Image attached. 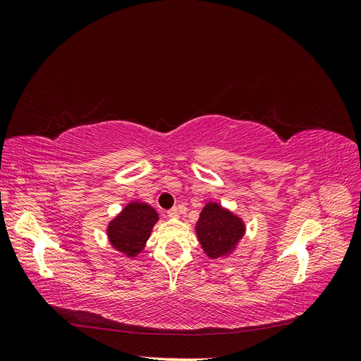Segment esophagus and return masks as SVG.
Listing matches in <instances>:
<instances>
[{
    "mask_svg": "<svg viewBox=\"0 0 361 361\" xmlns=\"http://www.w3.org/2000/svg\"><path fill=\"white\" fill-rule=\"evenodd\" d=\"M167 214H169V216H179V209L178 207H171Z\"/></svg>",
    "mask_w": 361,
    "mask_h": 361,
    "instance_id": "esophagus-1",
    "label": "esophagus"
}]
</instances>
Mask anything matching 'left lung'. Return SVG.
Here are the masks:
<instances>
[{
	"mask_svg": "<svg viewBox=\"0 0 361 361\" xmlns=\"http://www.w3.org/2000/svg\"><path fill=\"white\" fill-rule=\"evenodd\" d=\"M195 228L203 250L212 259L231 253L244 235L243 221L216 203L203 207Z\"/></svg>",
	"mask_w": 361,
	"mask_h": 361,
	"instance_id": "1",
	"label": "left lung"
}]
</instances>
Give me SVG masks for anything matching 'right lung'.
<instances>
[{
	"label": "right lung",
	"instance_id": "1",
	"mask_svg": "<svg viewBox=\"0 0 361 361\" xmlns=\"http://www.w3.org/2000/svg\"><path fill=\"white\" fill-rule=\"evenodd\" d=\"M157 221L158 214L154 207L145 203H130L108 226V238L118 251L134 257L143 250Z\"/></svg>",
	"mask_w": 361,
	"mask_h": 361
}]
</instances>
